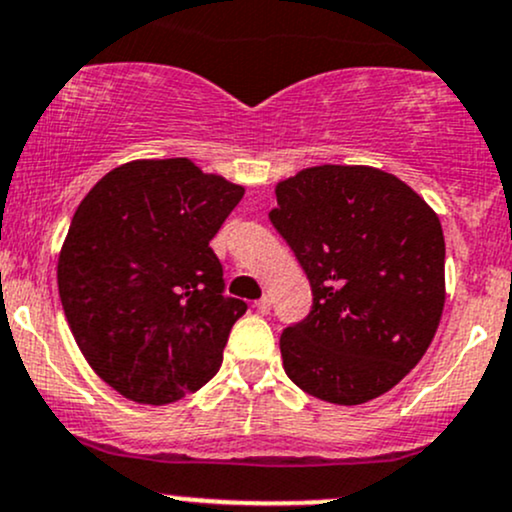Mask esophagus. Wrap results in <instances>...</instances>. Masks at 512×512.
<instances>
[{
	"mask_svg": "<svg viewBox=\"0 0 512 512\" xmlns=\"http://www.w3.org/2000/svg\"><path fill=\"white\" fill-rule=\"evenodd\" d=\"M255 308H257V313H262V316H267L269 308H272V301H269L267 296H262L260 301H255Z\"/></svg>",
	"mask_w": 512,
	"mask_h": 512,
	"instance_id": "34e87169",
	"label": "esophagus"
}]
</instances>
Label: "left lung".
<instances>
[{"mask_svg":"<svg viewBox=\"0 0 512 512\" xmlns=\"http://www.w3.org/2000/svg\"><path fill=\"white\" fill-rule=\"evenodd\" d=\"M274 192L269 221L313 291L311 313L279 338L284 372L320 401H372L423 359L440 325V218L406 182L367 165L306 167Z\"/></svg>","mask_w":512,"mask_h":512,"instance_id":"obj_1","label":"left lung"}]
</instances>
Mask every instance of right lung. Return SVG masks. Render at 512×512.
<instances>
[{
  "label": "right lung",
  "mask_w": 512,
  "mask_h": 512,
  "mask_svg": "<svg viewBox=\"0 0 512 512\" xmlns=\"http://www.w3.org/2000/svg\"><path fill=\"white\" fill-rule=\"evenodd\" d=\"M245 189L187 157L133 160L99 179L58 257L63 311L89 367L136 403L199 391L247 303L223 296L209 243Z\"/></svg>",
  "instance_id": "1"
}]
</instances>
